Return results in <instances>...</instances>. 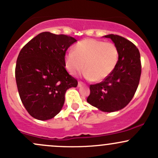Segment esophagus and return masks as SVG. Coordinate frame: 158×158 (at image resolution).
I'll list each match as a JSON object with an SVG mask.
<instances>
[{"mask_svg":"<svg viewBox=\"0 0 158 158\" xmlns=\"http://www.w3.org/2000/svg\"><path fill=\"white\" fill-rule=\"evenodd\" d=\"M83 82H80V81H79V82H78V87H82V85H83Z\"/></svg>","mask_w":158,"mask_h":158,"instance_id":"1","label":"esophagus"}]
</instances>
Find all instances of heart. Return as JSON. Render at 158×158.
I'll use <instances>...</instances> for the list:
<instances>
[{
	"mask_svg": "<svg viewBox=\"0 0 158 158\" xmlns=\"http://www.w3.org/2000/svg\"><path fill=\"white\" fill-rule=\"evenodd\" d=\"M119 60V51L111 42L88 39L75 45L73 51L65 56V67L76 76L83 69L85 76L93 82H101L115 69Z\"/></svg>",
	"mask_w": 158,
	"mask_h": 158,
	"instance_id": "heart-1",
	"label": "heart"
}]
</instances>
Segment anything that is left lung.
Masks as SVG:
<instances>
[{"mask_svg":"<svg viewBox=\"0 0 158 158\" xmlns=\"http://www.w3.org/2000/svg\"><path fill=\"white\" fill-rule=\"evenodd\" d=\"M119 51L115 69L103 82L90 85L88 103L103 112H114L130 102L140 80L142 65L140 53L129 40L117 35H107Z\"/></svg>","mask_w":158,"mask_h":158,"instance_id":"1","label":"left lung"}]
</instances>
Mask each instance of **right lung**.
<instances>
[{"mask_svg": "<svg viewBox=\"0 0 158 158\" xmlns=\"http://www.w3.org/2000/svg\"><path fill=\"white\" fill-rule=\"evenodd\" d=\"M76 41L66 35L41 32L19 52L15 76L25 108L34 118L48 120L64 106L65 94L78 82L65 68V54Z\"/></svg>", "mask_w": 158, "mask_h": 158, "instance_id": "1", "label": "right lung"}]
</instances>
